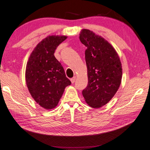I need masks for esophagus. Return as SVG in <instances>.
Wrapping results in <instances>:
<instances>
[{
  "label": "esophagus",
  "instance_id": "1",
  "mask_svg": "<svg viewBox=\"0 0 150 150\" xmlns=\"http://www.w3.org/2000/svg\"><path fill=\"white\" fill-rule=\"evenodd\" d=\"M75 80H76V77H73L72 78H71V79H70V81H71V82H72V83H74Z\"/></svg>",
  "mask_w": 150,
  "mask_h": 150
}]
</instances>
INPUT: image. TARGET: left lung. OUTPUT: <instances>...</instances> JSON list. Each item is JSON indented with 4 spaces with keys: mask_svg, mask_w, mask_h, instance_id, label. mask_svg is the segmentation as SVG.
Masks as SVG:
<instances>
[{
    "mask_svg": "<svg viewBox=\"0 0 150 150\" xmlns=\"http://www.w3.org/2000/svg\"><path fill=\"white\" fill-rule=\"evenodd\" d=\"M80 40L87 47L85 59L88 84L82 95L90 107L99 108L111 100L119 88L121 62L111 45L93 31L82 30Z\"/></svg>",
    "mask_w": 150,
    "mask_h": 150,
    "instance_id": "obj_1",
    "label": "left lung"
}]
</instances>
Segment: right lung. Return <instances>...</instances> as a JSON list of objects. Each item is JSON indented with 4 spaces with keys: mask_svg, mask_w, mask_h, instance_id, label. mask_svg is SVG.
<instances>
[{
    "mask_svg": "<svg viewBox=\"0 0 150 150\" xmlns=\"http://www.w3.org/2000/svg\"><path fill=\"white\" fill-rule=\"evenodd\" d=\"M67 38L51 35L43 39L31 52L26 65L25 80L29 91L34 100L45 109L54 108L65 88L71 84L54 55L57 47Z\"/></svg>",
    "mask_w": 150,
    "mask_h": 150,
    "instance_id": "obj_1",
    "label": "right lung"
}]
</instances>
